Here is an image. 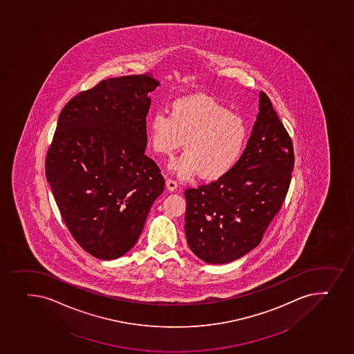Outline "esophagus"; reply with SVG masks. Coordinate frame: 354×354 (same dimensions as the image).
I'll list each match as a JSON object with an SVG mask.
<instances>
[{"mask_svg": "<svg viewBox=\"0 0 354 354\" xmlns=\"http://www.w3.org/2000/svg\"><path fill=\"white\" fill-rule=\"evenodd\" d=\"M166 187H167V189L169 192H174L176 188H178V183L175 181V180L168 179L166 181Z\"/></svg>", "mask_w": 354, "mask_h": 354, "instance_id": "34e87169", "label": "esophagus"}]
</instances>
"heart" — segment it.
<instances>
[{
	"mask_svg": "<svg viewBox=\"0 0 354 354\" xmlns=\"http://www.w3.org/2000/svg\"><path fill=\"white\" fill-rule=\"evenodd\" d=\"M147 138L158 156H171L183 144L185 152L171 165L180 178L200 173L203 180H218L234 169L243 154L248 129L241 115L217 99L193 95L175 99L169 114H153Z\"/></svg>",
	"mask_w": 354,
	"mask_h": 354,
	"instance_id": "1",
	"label": "heart"
}]
</instances>
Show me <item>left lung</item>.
<instances>
[{"label":"left lung","mask_w":354,"mask_h":354,"mask_svg":"<svg viewBox=\"0 0 354 354\" xmlns=\"http://www.w3.org/2000/svg\"><path fill=\"white\" fill-rule=\"evenodd\" d=\"M293 164L292 140L262 91L257 120L234 169L185 190L190 250L205 262L223 264L257 247L286 201Z\"/></svg>","instance_id":"obj_1"}]
</instances>
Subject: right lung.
<instances>
[{"mask_svg": "<svg viewBox=\"0 0 354 354\" xmlns=\"http://www.w3.org/2000/svg\"><path fill=\"white\" fill-rule=\"evenodd\" d=\"M149 73L104 80L75 95L58 117L46 176L62 218L84 250L114 259L137 243L153 202L165 188L145 156Z\"/></svg>", "mask_w": 354, "mask_h": 354, "instance_id": "1", "label": "right lung"}]
</instances>
